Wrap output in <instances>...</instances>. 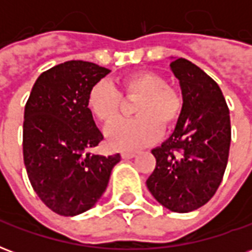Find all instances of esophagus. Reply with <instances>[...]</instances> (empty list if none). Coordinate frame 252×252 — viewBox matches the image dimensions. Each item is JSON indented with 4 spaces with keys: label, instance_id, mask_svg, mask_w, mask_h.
<instances>
[{
    "label": "esophagus",
    "instance_id": "esophagus-1",
    "mask_svg": "<svg viewBox=\"0 0 252 252\" xmlns=\"http://www.w3.org/2000/svg\"><path fill=\"white\" fill-rule=\"evenodd\" d=\"M136 155V153L135 151H121V157L124 159H131L133 158Z\"/></svg>",
    "mask_w": 252,
    "mask_h": 252
}]
</instances>
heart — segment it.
Instances as JSON below:
<instances>
[{
	"instance_id": "obj_1",
	"label": "heart",
	"mask_w": 252,
	"mask_h": 252,
	"mask_svg": "<svg viewBox=\"0 0 252 252\" xmlns=\"http://www.w3.org/2000/svg\"><path fill=\"white\" fill-rule=\"evenodd\" d=\"M121 89L129 98H140L135 106L133 120H121L108 128L106 137L116 148H136L155 142L160 126H173L182 109V98L167 79L155 71H137L121 79ZM90 113L109 124L120 115L123 95L106 79L90 88L86 98Z\"/></svg>"
}]
</instances>
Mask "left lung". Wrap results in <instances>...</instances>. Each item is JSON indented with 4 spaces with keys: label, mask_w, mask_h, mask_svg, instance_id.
<instances>
[{
    "label": "left lung",
    "mask_w": 252,
    "mask_h": 252,
    "mask_svg": "<svg viewBox=\"0 0 252 252\" xmlns=\"http://www.w3.org/2000/svg\"><path fill=\"white\" fill-rule=\"evenodd\" d=\"M170 68L180 81L184 104L173 135L151 151L157 166L146 184L160 205L188 213L205 205L221 184L231 120L221 90L206 72L184 58Z\"/></svg>",
    "instance_id": "left-lung-1"
}]
</instances>
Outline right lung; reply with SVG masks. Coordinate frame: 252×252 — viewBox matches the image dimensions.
<instances>
[{"mask_svg": "<svg viewBox=\"0 0 252 252\" xmlns=\"http://www.w3.org/2000/svg\"><path fill=\"white\" fill-rule=\"evenodd\" d=\"M110 70L68 61L41 72L25 104L23 154L36 194L61 216L89 211L104 194L120 154H92L104 139L86 104Z\"/></svg>", "mask_w": 252, "mask_h": 252, "instance_id": "obj_1", "label": "right lung"}]
</instances>
